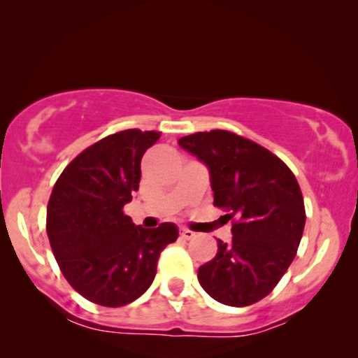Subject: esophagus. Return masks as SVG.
<instances>
[{
  "label": "esophagus",
  "instance_id": "obj_1",
  "mask_svg": "<svg viewBox=\"0 0 358 358\" xmlns=\"http://www.w3.org/2000/svg\"><path fill=\"white\" fill-rule=\"evenodd\" d=\"M180 237H182V239H186V241H191V239H194V237H196V232L189 231V229H180Z\"/></svg>",
  "mask_w": 358,
  "mask_h": 358
}]
</instances>
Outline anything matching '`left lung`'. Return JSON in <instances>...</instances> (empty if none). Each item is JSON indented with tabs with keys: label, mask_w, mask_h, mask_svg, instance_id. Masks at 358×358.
I'll return each instance as SVG.
<instances>
[{
	"label": "left lung",
	"mask_w": 358,
	"mask_h": 358,
	"mask_svg": "<svg viewBox=\"0 0 358 358\" xmlns=\"http://www.w3.org/2000/svg\"><path fill=\"white\" fill-rule=\"evenodd\" d=\"M209 169L214 206L227 209L232 241L197 271L202 289L231 307L259 302L279 284L301 244L306 209L292 171L262 145L229 131L178 141Z\"/></svg>",
	"instance_id": "8db88e82"
}]
</instances>
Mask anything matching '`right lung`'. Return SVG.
Listing matches in <instances>:
<instances>
[{
    "instance_id": "right-lung-1",
    "label": "right lung",
    "mask_w": 358,
    "mask_h": 358,
    "mask_svg": "<svg viewBox=\"0 0 358 358\" xmlns=\"http://www.w3.org/2000/svg\"><path fill=\"white\" fill-rule=\"evenodd\" d=\"M161 132L127 129L85 149L52 187L46 232L57 266L87 301L122 307L156 277L157 260L179 229L136 226L122 207L139 189L141 159Z\"/></svg>"
}]
</instances>
